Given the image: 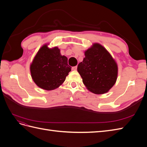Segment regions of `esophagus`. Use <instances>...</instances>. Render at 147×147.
<instances>
[{
	"label": "esophagus",
	"instance_id": "34e87169",
	"mask_svg": "<svg viewBox=\"0 0 147 147\" xmlns=\"http://www.w3.org/2000/svg\"><path fill=\"white\" fill-rule=\"evenodd\" d=\"M77 66H74L72 67V70H77Z\"/></svg>",
	"mask_w": 147,
	"mask_h": 147
}]
</instances>
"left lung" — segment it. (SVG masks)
I'll use <instances>...</instances> for the list:
<instances>
[{
	"label": "left lung",
	"mask_w": 147,
	"mask_h": 147,
	"mask_svg": "<svg viewBox=\"0 0 147 147\" xmlns=\"http://www.w3.org/2000/svg\"><path fill=\"white\" fill-rule=\"evenodd\" d=\"M84 55L85 57L77 67L83 84L94 94L108 92L117 79L118 67L115 60L98 43L86 50Z\"/></svg>",
	"instance_id": "left-lung-1"
}]
</instances>
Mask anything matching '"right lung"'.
Listing matches in <instances>:
<instances>
[{
    "instance_id": "add662e5",
    "label": "right lung",
    "mask_w": 147,
    "mask_h": 147,
    "mask_svg": "<svg viewBox=\"0 0 147 147\" xmlns=\"http://www.w3.org/2000/svg\"><path fill=\"white\" fill-rule=\"evenodd\" d=\"M30 69L35 84L48 91L58 88L71 71L67 57L61 55L59 49L48 48L47 45L40 49Z\"/></svg>"
}]
</instances>
